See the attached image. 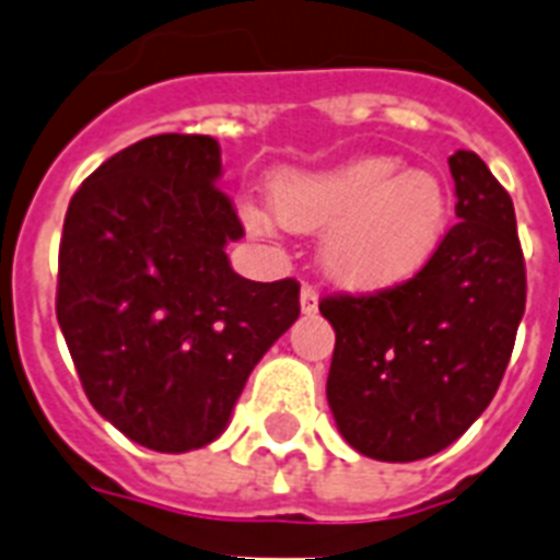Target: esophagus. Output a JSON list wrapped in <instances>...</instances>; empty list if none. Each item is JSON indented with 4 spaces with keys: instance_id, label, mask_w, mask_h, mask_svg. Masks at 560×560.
Returning <instances> with one entry per match:
<instances>
[{
    "instance_id": "esophagus-1",
    "label": "esophagus",
    "mask_w": 560,
    "mask_h": 560,
    "mask_svg": "<svg viewBox=\"0 0 560 560\" xmlns=\"http://www.w3.org/2000/svg\"><path fill=\"white\" fill-rule=\"evenodd\" d=\"M319 311V290L313 288V284H302V313H316Z\"/></svg>"
}]
</instances>
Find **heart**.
I'll use <instances>...</instances> for the list:
<instances>
[{"mask_svg": "<svg viewBox=\"0 0 560 560\" xmlns=\"http://www.w3.org/2000/svg\"><path fill=\"white\" fill-rule=\"evenodd\" d=\"M272 215L293 233H322L319 258L342 288L385 290L429 265L448 226V195L431 172H406L397 158H359L327 170H288L270 186ZM256 233L265 209L244 207Z\"/></svg>", "mask_w": 560, "mask_h": 560, "instance_id": "1", "label": "heart"}]
</instances>
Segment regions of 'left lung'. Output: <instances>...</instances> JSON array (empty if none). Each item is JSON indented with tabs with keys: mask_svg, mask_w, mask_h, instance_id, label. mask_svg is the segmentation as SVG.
I'll list each match as a JSON object with an SVG mask.
<instances>
[{
	"mask_svg": "<svg viewBox=\"0 0 560 560\" xmlns=\"http://www.w3.org/2000/svg\"><path fill=\"white\" fill-rule=\"evenodd\" d=\"M457 224L417 276L376 293L325 295L336 330L327 402L365 457L443 452L492 402L526 307L515 207L475 152L448 158Z\"/></svg>",
	"mask_w": 560,
	"mask_h": 560,
	"instance_id": "8db88e82",
	"label": "left lung"
}]
</instances>
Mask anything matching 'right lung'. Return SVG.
<instances>
[{
  "label": "right lung",
  "mask_w": 560,
  "mask_h": 560,
  "mask_svg": "<svg viewBox=\"0 0 560 560\" xmlns=\"http://www.w3.org/2000/svg\"><path fill=\"white\" fill-rule=\"evenodd\" d=\"M209 135H154L108 158L68 203L57 322L100 417L152 452L221 438L258 359L299 319V281H249Z\"/></svg>",
  "instance_id": "add662e5"
}]
</instances>
